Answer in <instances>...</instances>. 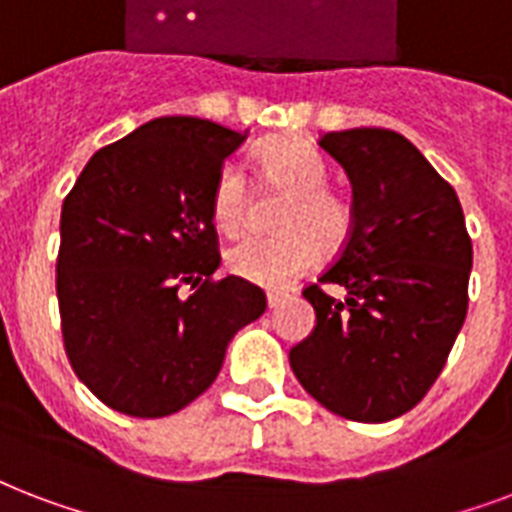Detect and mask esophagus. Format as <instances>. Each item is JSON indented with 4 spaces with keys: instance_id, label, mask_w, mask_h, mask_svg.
<instances>
[{
    "instance_id": "esophagus-1",
    "label": "esophagus",
    "mask_w": 512,
    "mask_h": 512,
    "mask_svg": "<svg viewBox=\"0 0 512 512\" xmlns=\"http://www.w3.org/2000/svg\"><path fill=\"white\" fill-rule=\"evenodd\" d=\"M285 296H288V293H283V291H269V293H267L269 310H275V307H280V304H283V301H285Z\"/></svg>"
}]
</instances>
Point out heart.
I'll return each instance as SVG.
<instances>
[{
  "label": "heart",
  "mask_w": 512,
  "mask_h": 512,
  "mask_svg": "<svg viewBox=\"0 0 512 512\" xmlns=\"http://www.w3.org/2000/svg\"><path fill=\"white\" fill-rule=\"evenodd\" d=\"M259 168L269 186L291 194L280 211L275 237L251 235L227 251V267L248 283L280 285L304 275L318 261V253L339 251L352 235V205L328 189L326 157L312 141L301 136L275 138L261 146ZM251 216V192L243 170L227 162L216 173L211 189V219L219 232H243Z\"/></svg>",
  "instance_id": "1"
}]
</instances>
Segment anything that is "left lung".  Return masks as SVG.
<instances>
[{
    "mask_svg": "<svg viewBox=\"0 0 512 512\" xmlns=\"http://www.w3.org/2000/svg\"><path fill=\"white\" fill-rule=\"evenodd\" d=\"M352 184V235L307 285L312 334L288 360L301 387L352 422H390L425 398L467 315L473 243L457 192L408 138L384 128L326 133Z\"/></svg>",
    "mask_w": 512,
    "mask_h": 512,
    "instance_id": "8db88e82",
    "label": "left lung"
}]
</instances>
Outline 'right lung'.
Instances as JSON below:
<instances>
[{
	"label": "right lung",
	"instance_id": "add662e5",
	"mask_svg": "<svg viewBox=\"0 0 512 512\" xmlns=\"http://www.w3.org/2000/svg\"><path fill=\"white\" fill-rule=\"evenodd\" d=\"M245 138L211 120L160 117L98 149L63 200V347L87 390L120 414L189 406L219 376L232 336L267 310L243 277L211 280L221 264L211 189ZM184 282L195 293L181 300Z\"/></svg>",
	"mask_w": 512,
	"mask_h": 512
}]
</instances>
